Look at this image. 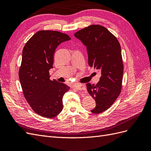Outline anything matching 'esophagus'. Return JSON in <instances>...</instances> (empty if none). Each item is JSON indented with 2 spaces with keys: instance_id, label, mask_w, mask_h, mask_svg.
I'll return each mask as SVG.
<instances>
[{
  "instance_id": "obj_1",
  "label": "esophagus",
  "mask_w": 151,
  "mask_h": 151,
  "mask_svg": "<svg viewBox=\"0 0 151 151\" xmlns=\"http://www.w3.org/2000/svg\"><path fill=\"white\" fill-rule=\"evenodd\" d=\"M75 88L78 90H86V86L82 84H77L74 86Z\"/></svg>"
}]
</instances>
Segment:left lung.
<instances>
[{
  "instance_id": "8db88e82",
  "label": "left lung",
  "mask_w": 151,
  "mask_h": 151,
  "mask_svg": "<svg viewBox=\"0 0 151 151\" xmlns=\"http://www.w3.org/2000/svg\"><path fill=\"white\" fill-rule=\"evenodd\" d=\"M74 36L86 47L89 65L101 72L96 84H86L96 103L91 111L101 113L111 106L121 93L123 64L120 43L111 32L98 24L82 29Z\"/></svg>"
}]
</instances>
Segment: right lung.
Here are the masks:
<instances>
[{"label":"right lung","mask_w":151,"mask_h":151,"mask_svg":"<svg viewBox=\"0 0 151 151\" xmlns=\"http://www.w3.org/2000/svg\"><path fill=\"white\" fill-rule=\"evenodd\" d=\"M69 36L57 31H39L27 42L22 50L19 77L22 92L33 110L52 118L63 109L62 98L70 88L55 79H50L53 55L61 43Z\"/></svg>","instance_id":"obj_1"}]
</instances>
